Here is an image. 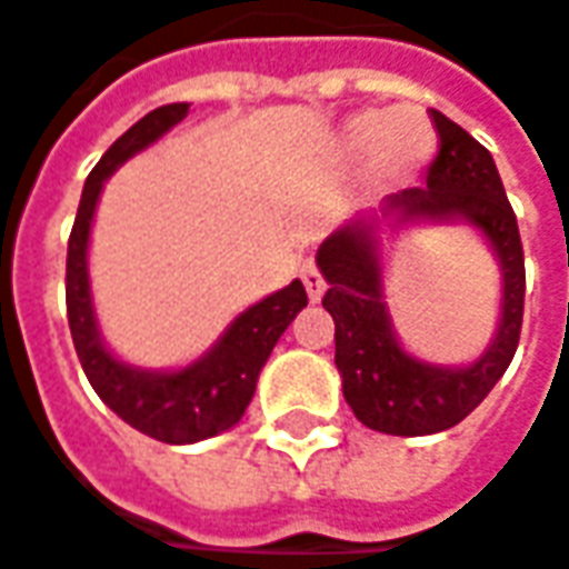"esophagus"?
<instances>
[{"label": "esophagus", "instance_id": "1", "mask_svg": "<svg viewBox=\"0 0 569 569\" xmlns=\"http://www.w3.org/2000/svg\"><path fill=\"white\" fill-rule=\"evenodd\" d=\"M300 278H303V288H307L310 300L323 298V291H327V278H323V271L317 269V262H303V266H300Z\"/></svg>", "mask_w": 569, "mask_h": 569}]
</instances>
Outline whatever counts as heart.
Listing matches in <instances>:
<instances>
[{"label":"heart","instance_id":"heart-1","mask_svg":"<svg viewBox=\"0 0 569 569\" xmlns=\"http://www.w3.org/2000/svg\"><path fill=\"white\" fill-rule=\"evenodd\" d=\"M349 143L361 153H375L378 166L390 176L410 172L436 153V128L419 108L368 111L349 121Z\"/></svg>","mask_w":569,"mask_h":569}]
</instances>
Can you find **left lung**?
I'll return each mask as SVG.
<instances>
[{"instance_id":"1","label":"left lung","mask_w":569,"mask_h":569,"mask_svg":"<svg viewBox=\"0 0 569 569\" xmlns=\"http://www.w3.org/2000/svg\"><path fill=\"white\" fill-rule=\"evenodd\" d=\"M432 121L439 130V153L426 186L390 198L387 211L403 220L465 217L477 223L502 266V323L490 352L470 368L416 361L390 332L371 223H349L332 233L317 252V266L329 284L323 307L336 323V368L352 412L383 436H432L458 426L502 378L522 332L526 256L497 162L483 143L441 111H432Z\"/></svg>"}]
</instances>
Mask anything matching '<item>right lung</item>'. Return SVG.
Wrapping results in <instances>:
<instances>
[{"label":"right lung","mask_w":569,"mask_h":569,"mask_svg":"<svg viewBox=\"0 0 569 569\" xmlns=\"http://www.w3.org/2000/svg\"><path fill=\"white\" fill-rule=\"evenodd\" d=\"M188 114L186 101L162 104L124 130L89 172L82 201L76 211L70 246H67V320H70L72 346L82 361V371L96 387L101 400L118 412L128 426L150 439L166 445L211 439L217 432L240 422L249 407L262 365L269 361L281 332L307 307V291L300 281H291L278 295L249 307L227 336L217 342L211 356L194 361L176 375H150L121 365L108 356L96 332L92 298H89V274H86V242L99 201L101 182L137 150L153 143L159 133L179 124Z\"/></svg>","instance_id":"right-lung-1"}]
</instances>
